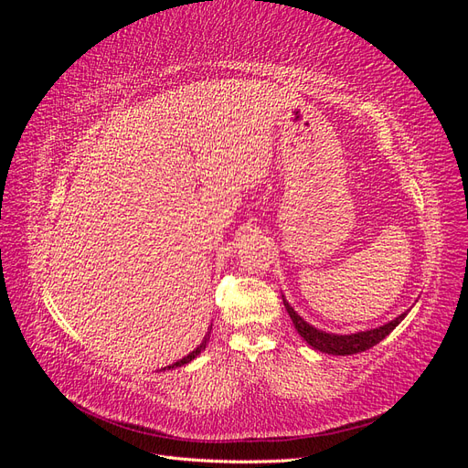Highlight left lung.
Returning <instances> with one entry per match:
<instances>
[{
	"mask_svg": "<svg viewBox=\"0 0 468 468\" xmlns=\"http://www.w3.org/2000/svg\"><path fill=\"white\" fill-rule=\"evenodd\" d=\"M282 304H285L287 313L294 324L296 332L301 334V337L308 346H313L314 349L322 351V353H328V356H353V353H361L371 349L373 346H377L378 342H382L396 325H399L406 314L402 313L400 316H396L394 320L387 322L378 325V328H371V330H365V332H356V334H330V332H324L314 328L313 324H308L296 310L287 303L285 296H282Z\"/></svg>",
	"mask_w": 468,
	"mask_h": 468,
	"instance_id": "left-lung-1",
	"label": "left lung"
}]
</instances>
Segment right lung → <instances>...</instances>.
I'll return each instance as SVG.
<instances>
[{
	"instance_id": "1",
	"label": "right lung",
	"mask_w": 468,
	"mask_h": 468,
	"mask_svg": "<svg viewBox=\"0 0 468 468\" xmlns=\"http://www.w3.org/2000/svg\"><path fill=\"white\" fill-rule=\"evenodd\" d=\"M210 330H212V324H210ZM210 330L205 334V337H203V342L199 344V346H197L191 353H189V356H186V357H183V359H179V361H176V363H172V365H167V367H164V369L162 371H165V369H177V367H181V365H187V363H191L197 356H199V353L207 347V344H208V339H210Z\"/></svg>"
}]
</instances>
